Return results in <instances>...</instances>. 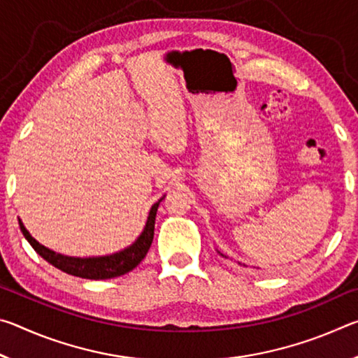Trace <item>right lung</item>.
<instances>
[{
	"label": "right lung",
	"instance_id": "obj_1",
	"mask_svg": "<svg viewBox=\"0 0 358 358\" xmlns=\"http://www.w3.org/2000/svg\"><path fill=\"white\" fill-rule=\"evenodd\" d=\"M162 201V199H161ZM159 201V202H161ZM159 202H156L150 210L147 226H145L143 232L141 234L134 243L126 250L110 254V256H102V257H68L62 256V254L53 252L48 248L42 246L38 243L28 230L23 226L22 221L19 220L22 234L25 235L28 243L34 248V251L39 254L41 257H44L48 264H52L57 268L66 271V273L74 275L78 278H87V280H110V278H117L128 271L134 270L136 266L142 262V259L147 256V252L151 246L155 235V217Z\"/></svg>",
	"mask_w": 358,
	"mask_h": 358
}]
</instances>
